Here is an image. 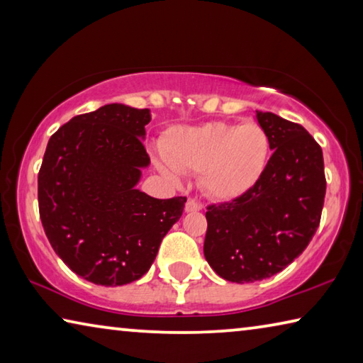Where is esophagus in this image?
Masks as SVG:
<instances>
[{"mask_svg": "<svg viewBox=\"0 0 363 363\" xmlns=\"http://www.w3.org/2000/svg\"><path fill=\"white\" fill-rule=\"evenodd\" d=\"M200 210H201V205L194 199H190L186 203V211L187 213H194V211H200Z\"/></svg>", "mask_w": 363, "mask_h": 363, "instance_id": "1", "label": "esophagus"}]
</instances>
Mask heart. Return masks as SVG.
Returning a JSON list of instances; mask_svg holds the SVG:
<instances>
[{"label": "heart", "instance_id": "obj_1", "mask_svg": "<svg viewBox=\"0 0 363 363\" xmlns=\"http://www.w3.org/2000/svg\"><path fill=\"white\" fill-rule=\"evenodd\" d=\"M163 155L171 167L164 168L167 174L194 171L208 196L232 200L259 181L269 162L270 139L256 121L179 126L164 136Z\"/></svg>", "mask_w": 363, "mask_h": 363}]
</instances>
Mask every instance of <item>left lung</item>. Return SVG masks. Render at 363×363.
Instances as JSON below:
<instances>
[{"instance_id":"1","label":"left lung","mask_w":363,"mask_h":363,"mask_svg":"<svg viewBox=\"0 0 363 363\" xmlns=\"http://www.w3.org/2000/svg\"><path fill=\"white\" fill-rule=\"evenodd\" d=\"M256 120L274 150L253 187L206 208L203 253L224 280L253 284L284 270L303 253L320 224L323 153L303 126L270 112Z\"/></svg>"}]
</instances>
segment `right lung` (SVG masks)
Here are the masks:
<instances>
[{
	"label": "right lung",
	"mask_w": 363,
	"mask_h": 363,
	"mask_svg": "<svg viewBox=\"0 0 363 363\" xmlns=\"http://www.w3.org/2000/svg\"><path fill=\"white\" fill-rule=\"evenodd\" d=\"M150 120L149 108L107 104L60 126L43 157V229L70 270L96 285L139 280L182 216L186 196L158 200L136 187L150 164Z\"/></svg>",
	"instance_id": "add662e5"
}]
</instances>
